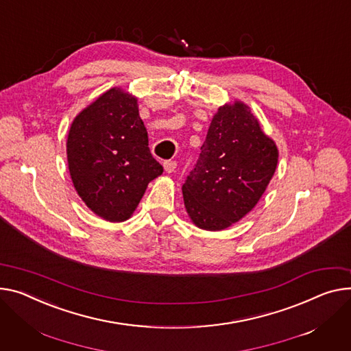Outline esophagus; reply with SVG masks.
<instances>
[{"mask_svg":"<svg viewBox=\"0 0 351 351\" xmlns=\"http://www.w3.org/2000/svg\"><path fill=\"white\" fill-rule=\"evenodd\" d=\"M176 167H178L176 160H165V162H163V168H165V171L168 173H172L176 169Z\"/></svg>","mask_w":351,"mask_h":351,"instance_id":"obj_1","label":"esophagus"}]
</instances>
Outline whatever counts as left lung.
<instances>
[{"label":"left lung","mask_w":351,"mask_h":351,"mask_svg":"<svg viewBox=\"0 0 351 351\" xmlns=\"http://www.w3.org/2000/svg\"><path fill=\"white\" fill-rule=\"evenodd\" d=\"M182 192L195 226L220 231L255 207L272 179L278 148L241 101L224 104L210 123L206 141Z\"/></svg>","instance_id":"left-lung-1"}]
</instances>
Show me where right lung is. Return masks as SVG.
Returning <instances> with one entry per match:
<instances>
[{
    "mask_svg": "<svg viewBox=\"0 0 351 351\" xmlns=\"http://www.w3.org/2000/svg\"><path fill=\"white\" fill-rule=\"evenodd\" d=\"M66 151L77 195L93 213L112 223L128 220L148 183L163 172L151 155L136 97L120 87L76 115Z\"/></svg>",
    "mask_w": 351,
    "mask_h": 351,
    "instance_id": "add662e5",
    "label": "right lung"
}]
</instances>
